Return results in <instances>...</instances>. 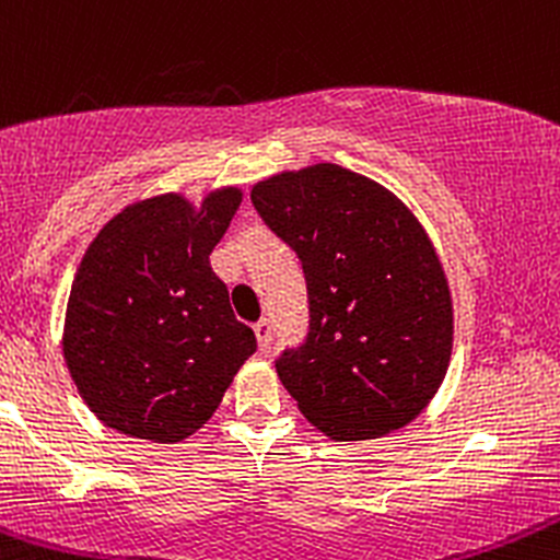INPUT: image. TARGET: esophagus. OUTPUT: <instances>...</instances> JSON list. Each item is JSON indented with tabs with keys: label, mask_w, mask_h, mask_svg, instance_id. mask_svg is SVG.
<instances>
[{
	"label": "esophagus",
	"mask_w": 560,
	"mask_h": 560,
	"mask_svg": "<svg viewBox=\"0 0 560 560\" xmlns=\"http://www.w3.org/2000/svg\"><path fill=\"white\" fill-rule=\"evenodd\" d=\"M255 335H257V346H260V353H268L270 348V322L268 318H260L255 324Z\"/></svg>",
	"instance_id": "esophagus-1"
}]
</instances>
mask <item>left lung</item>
Masks as SVG:
<instances>
[{
	"mask_svg": "<svg viewBox=\"0 0 560 560\" xmlns=\"http://www.w3.org/2000/svg\"><path fill=\"white\" fill-rule=\"evenodd\" d=\"M252 205L308 284V335L276 359L300 411L337 441L415 420L452 355L450 287L415 214L337 164L257 183Z\"/></svg>",
	"mask_w": 560,
	"mask_h": 560,
	"instance_id": "obj_1",
	"label": "left lung"
}]
</instances>
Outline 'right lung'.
<instances>
[{
    "label": "right lung",
    "instance_id": "obj_1",
    "mask_svg": "<svg viewBox=\"0 0 560 560\" xmlns=\"http://www.w3.org/2000/svg\"><path fill=\"white\" fill-rule=\"evenodd\" d=\"M242 205L223 188L199 212L167 194L103 225L71 284L63 355L97 420L175 444L214 415L257 350L210 255Z\"/></svg>",
    "mask_w": 560,
    "mask_h": 560
}]
</instances>
